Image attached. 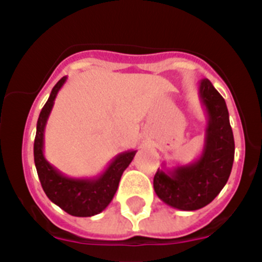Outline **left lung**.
<instances>
[{
	"instance_id": "8db88e82",
	"label": "left lung",
	"mask_w": 262,
	"mask_h": 262,
	"mask_svg": "<svg viewBox=\"0 0 262 262\" xmlns=\"http://www.w3.org/2000/svg\"><path fill=\"white\" fill-rule=\"evenodd\" d=\"M199 97L207 113L203 151L195 162L154 175V191L167 206L195 211L210 204L231 174L235 158V141L227 104L208 79L199 81Z\"/></svg>"
}]
</instances>
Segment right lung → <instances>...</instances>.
<instances>
[{"label": "right lung", "mask_w": 262, "mask_h": 262, "mask_svg": "<svg viewBox=\"0 0 262 262\" xmlns=\"http://www.w3.org/2000/svg\"><path fill=\"white\" fill-rule=\"evenodd\" d=\"M66 80L67 76H63L55 84V87L52 88L50 93L47 103L40 111L39 118L36 122L35 141H34V162L43 191L46 192L47 198L52 203H55L70 215L87 217L104 211L112 202L122 172L130 165L137 150H128L116 156L105 171L96 178H70L50 165L43 154L45 128H46L47 118L54 106L56 95Z\"/></svg>", "instance_id": "right-lung-1"}]
</instances>
